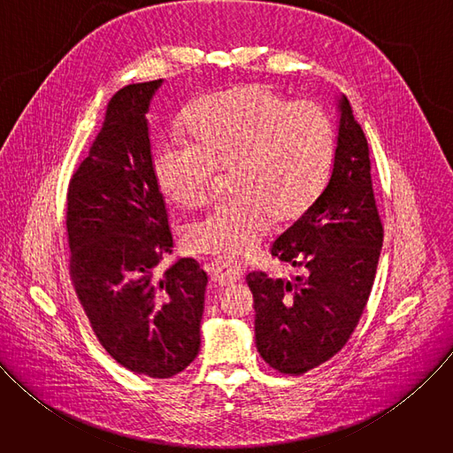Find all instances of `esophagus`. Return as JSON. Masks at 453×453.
Masks as SVG:
<instances>
[{
	"instance_id": "1",
	"label": "esophagus",
	"mask_w": 453,
	"mask_h": 453,
	"mask_svg": "<svg viewBox=\"0 0 453 453\" xmlns=\"http://www.w3.org/2000/svg\"><path fill=\"white\" fill-rule=\"evenodd\" d=\"M242 274H243V269L236 262L226 260V257H217V260H213L210 265L211 281L220 287H227L240 281Z\"/></svg>"
}]
</instances>
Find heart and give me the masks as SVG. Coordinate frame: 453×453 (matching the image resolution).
I'll return each mask as SVG.
<instances>
[{
  "label": "heart",
  "mask_w": 453,
  "mask_h": 453,
  "mask_svg": "<svg viewBox=\"0 0 453 453\" xmlns=\"http://www.w3.org/2000/svg\"><path fill=\"white\" fill-rule=\"evenodd\" d=\"M184 125L189 140L168 138L154 156L163 196L179 208H197L210 196L215 170H229L233 196L184 226L182 245L189 252L226 260L249 254L271 219H299L328 182L335 154L330 118L271 86L204 96L189 107Z\"/></svg>",
  "instance_id": "heart-1"
}]
</instances>
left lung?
<instances>
[{
    "label": "left lung",
    "mask_w": 453,
    "mask_h": 453,
    "mask_svg": "<svg viewBox=\"0 0 453 453\" xmlns=\"http://www.w3.org/2000/svg\"><path fill=\"white\" fill-rule=\"evenodd\" d=\"M339 131L330 179L319 199L285 231L271 254L304 276L273 280L250 273L254 335L262 358L285 374H303L339 353L367 304L383 227L369 147L346 96L337 98Z\"/></svg>",
    "instance_id": "left-lung-1"
}]
</instances>
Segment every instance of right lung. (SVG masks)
Returning a JSON list of instances; mask_svg holds the SVG:
<instances>
[{"mask_svg": "<svg viewBox=\"0 0 453 453\" xmlns=\"http://www.w3.org/2000/svg\"><path fill=\"white\" fill-rule=\"evenodd\" d=\"M163 81L109 102L89 156L68 188L70 276L104 349L150 378L184 371L201 349L208 274L193 257L157 265L173 240L154 175L147 112Z\"/></svg>", "mask_w": 453, "mask_h": 453, "instance_id": "add662e5", "label": "right lung"}]
</instances>
